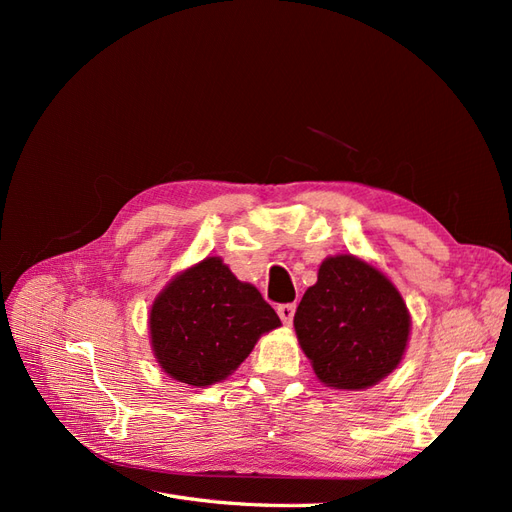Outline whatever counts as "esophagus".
Here are the masks:
<instances>
[{"label":"esophagus","mask_w":512,"mask_h":512,"mask_svg":"<svg viewBox=\"0 0 512 512\" xmlns=\"http://www.w3.org/2000/svg\"><path fill=\"white\" fill-rule=\"evenodd\" d=\"M294 309H297V305H294V303H284V305L277 307V314H280V318H282L284 324H290V322H292Z\"/></svg>","instance_id":"1"}]
</instances>
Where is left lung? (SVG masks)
<instances>
[{
    "label": "left lung",
    "mask_w": 512,
    "mask_h": 512,
    "mask_svg": "<svg viewBox=\"0 0 512 512\" xmlns=\"http://www.w3.org/2000/svg\"><path fill=\"white\" fill-rule=\"evenodd\" d=\"M294 331L318 380L361 391L399 365L410 339V312L380 269L352 254L324 258L294 314Z\"/></svg>",
    "instance_id": "left-lung-1"
}]
</instances>
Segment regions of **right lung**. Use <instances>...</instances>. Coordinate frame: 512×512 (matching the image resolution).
<instances>
[{"mask_svg":"<svg viewBox=\"0 0 512 512\" xmlns=\"http://www.w3.org/2000/svg\"><path fill=\"white\" fill-rule=\"evenodd\" d=\"M280 316L222 258L207 256L181 271L149 312L151 350L170 378L190 386L226 380L260 335L280 327Z\"/></svg>","mask_w":512,"mask_h":512,"instance_id":"1","label":"right lung"}]
</instances>
